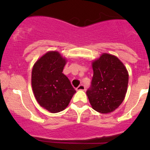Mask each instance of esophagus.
Here are the masks:
<instances>
[{"label": "esophagus", "instance_id": "1", "mask_svg": "<svg viewBox=\"0 0 150 150\" xmlns=\"http://www.w3.org/2000/svg\"><path fill=\"white\" fill-rule=\"evenodd\" d=\"M85 88H86V87H85L84 85L81 84L80 85V86H78V87H77V90L78 91H84Z\"/></svg>", "mask_w": 150, "mask_h": 150}]
</instances>
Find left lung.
Here are the masks:
<instances>
[{
    "label": "left lung",
    "instance_id": "obj_1",
    "mask_svg": "<svg viewBox=\"0 0 150 150\" xmlns=\"http://www.w3.org/2000/svg\"><path fill=\"white\" fill-rule=\"evenodd\" d=\"M93 78L86 91L93 109L101 113L114 111L121 104L127 92L128 73L118 58L103 54L92 64Z\"/></svg>",
    "mask_w": 150,
    "mask_h": 150
}]
</instances>
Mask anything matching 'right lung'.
Instances as JSON below:
<instances>
[{"label":"right lung","mask_w":150,"mask_h":150,"mask_svg":"<svg viewBox=\"0 0 150 150\" xmlns=\"http://www.w3.org/2000/svg\"><path fill=\"white\" fill-rule=\"evenodd\" d=\"M66 60L57 51H49L39 59L32 71V87L36 100L50 112L62 111L76 91L62 73Z\"/></svg>","instance_id":"add662e5"}]
</instances>
